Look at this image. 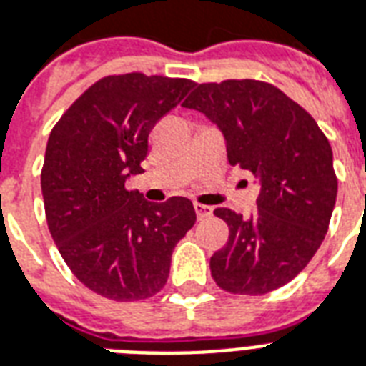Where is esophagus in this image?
<instances>
[{"mask_svg":"<svg viewBox=\"0 0 366 366\" xmlns=\"http://www.w3.org/2000/svg\"><path fill=\"white\" fill-rule=\"evenodd\" d=\"M194 209H196V215L197 219L202 221V219H207L213 213V207H209V205H204V204H194Z\"/></svg>","mask_w":366,"mask_h":366,"instance_id":"obj_1","label":"esophagus"}]
</instances>
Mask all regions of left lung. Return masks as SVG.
Instances as JSON below:
<instances>
[{"label":"left lung","instance_id":"8db88e82","mask_svg":"<svg viewBox=\"0 0 366 366\" xmlns=\"http://www.w3.org/2000/svg\"><path fill=\"white\" fill-rule=\"evenodd\" d=\"M186 108L213 122L232 167L256 176L250 217L219 207L229 242L211 256V275L234 295H264L299 275L326 237L337 196L334 155L318 124L277 86L254 79L196 85Z\"/></svg>","mask_w":366,"mask_h":366}]
</instances>
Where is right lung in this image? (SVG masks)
Segmentation results:
<instances>
[{
  "label": "right lung",
  "mask_w": 366,
  "mask_h": 366,
  "mask_svg": "<svg viewBox=\"0 0 366 366\" xmlns=\"http://www.w3.org/2000/svg\"><path fill=\"white\" fill-rule=\"evenodd\" d=\"M194 85L110 75L89 86L48 137L40 176L48 229L73 275L107 299L159 293L176 242L196 223L188 197L151 204L126 190L129 176L143 172L151 129Z\"/></svg>",
  "instance_id": "obj_1"
}]
</instances>
